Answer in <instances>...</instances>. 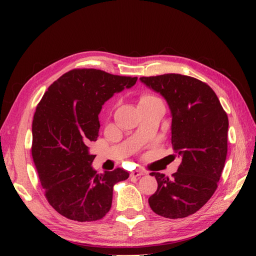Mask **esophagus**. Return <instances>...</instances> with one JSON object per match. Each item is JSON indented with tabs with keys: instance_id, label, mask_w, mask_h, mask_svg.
Here are the masks:
<instances>
[{
	"instance_id": "1",
	"label": "esophagus",
	"mask_w": 256,
	"mask_h": 256,
	"mask_svg": "<svg viewBox=\"0 0 256 256\" xmlns=\"http://www.w3.org/2000/svg\"><path fill=\"white\" fill-rule=\"evenodd\" d=\"M145 173L143 171H140V170H134V171H132L130 173V176L131 177H140L142 175H144Z\"/></svg>"
}]
</instances>
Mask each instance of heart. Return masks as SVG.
<instances>
[{
	"instance_id": "1",
	"label": "heart",
	"mask_w": 256,
	"mask_h": 256,
	"mask_svg": "<svg viewBox=\"0 0 256 256\" xmlns=\"http://www.w3.org/2000/svg\"><path fill=\"white\" fill-rule=\"evenodd\" d=\"M154 96L152 95H150V94H145V95H143L142 97H141V99L140 100H143V99H147V98H152Z\"/></svg>"
}]
</instances>
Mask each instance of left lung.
I'll use <instances>...</instances> for the list:
<instances>
[{"instance_id": "left-lung-1", "label": "left lung", "mask_w": 256, "mask_h": 256, "mask_svg": "<svg viewBox=\"0 0 256 256\" xmlns=\"http://www.w3.org/2000/svg\"><path fill=\"white\" fill-rule=\"evenodd\" d=\"M140 80L166 98L172 114L173 150L182 158L171 178L150 173L158 189L148 203L164 218H186L202 208L218 187L228 154V115L212 88L192 76L166 74Z\"/></svg>"}]
</instances>
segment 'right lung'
Instances as JSON below:
<instances>
[{
  "label": "right lung",
  "instance_id": "1",
  "mask_svg": "<svg viewBox=\"0 0 256 256\" xmlns=\"http://www.w3.org/2000/svg\"><path fill=\"white\" fill-rule=\"evenodd\" d=\"M136 80L94 68L72 69L54 81L37 104L32 157L44 196L60 214L90 222L109 212L113 186L129 173L118 168L97 174L88 145L97 140L102 104Z\"/></svg>",
  "mask_w": 256,
  "mask_h": 256
}]
</instances>
